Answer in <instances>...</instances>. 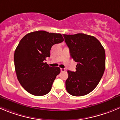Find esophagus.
Wrapping results in <instances>:
<instances>
[{
    "label": "esophagus",
    "mask_w": 120,
    "mask_h": 120,
    "mask_svg": "<svg viewBox=\"0 0 120 120\" xmlns=\"http://www.w3.org/2000/svg\"><path fill=\"white\" fill-rule=\"evenodd\" d=\"M61 72L65 71V69H64V68H61Z\"/></svg>",
    "instance_id": "obj_1"
}]
</instances>
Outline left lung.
Segmentation results:
<instances>
[{"instance_id": "1", "label": "left lung", "mask_w": 120, "mask_h": 120, "mask_svg": "<svg viewBox=\"0 0 120 120\" xmlns=\"http://www.w3.org/2000/svg\"><path fill=\"white\" fill-rule=\"evenodd\" d=\"M71 57L77 62L76 71H68L65 86L73 96H83L95 88L105 68V53L100 41L84 34L63 35Z\"/></svg>"}]
</instances>
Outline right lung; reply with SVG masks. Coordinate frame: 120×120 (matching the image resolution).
Returning a JSON list of instances; mask_svg holds the SVG:
<instances>
[{"label": "right lung", "instance_id": "obj_1", "mask_svg": "<svg viewBox=\"0 0 120 120\" xmlns=\"http://www.w3.org/2000/svg\"><path fill=\"white\" fill-rule=\"evenodd\" d=\"M63 41L61 34L44 30L29 33L20 40L15 51V68L20 85L29 93L42 96L51 91L61 70L45 61L50 56L52 46Z\"/></svg>", "mask_w": 120, "mask_h": 120}]
</instances>
